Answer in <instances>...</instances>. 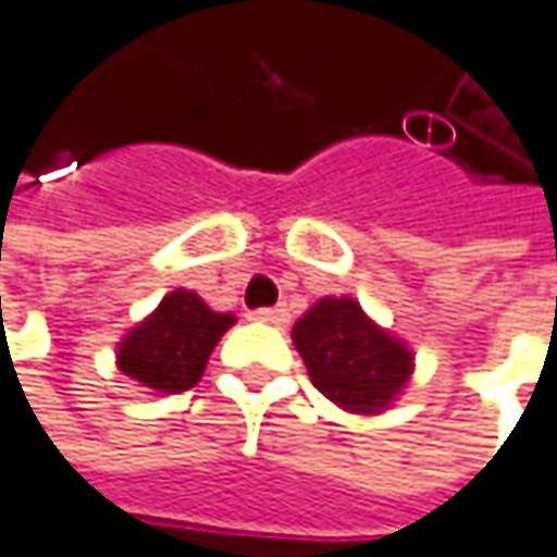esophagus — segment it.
Segmentation results:
<instances>
[{"label":"esophagus","mask_w":557,"mask_h":557,"mask_svg":"<svg viewBox=\"0 0 557 557\" xmlns=\"http://www.w3.org/2000/svg\"><path fill=\"white\" fill-rule=\"evenodd\" d=\"M253 320L259 323H272V326H285L288 323V307L278 304V307H262V310H253Z\"/></svg>","instance_id":"esophagus-1"}]
</instances>
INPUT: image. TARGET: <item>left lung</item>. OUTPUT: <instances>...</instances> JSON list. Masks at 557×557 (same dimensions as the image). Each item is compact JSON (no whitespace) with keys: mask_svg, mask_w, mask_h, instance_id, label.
I'll return each instance as SVG.
<instances>
[{"mask_svg":"<svg viewBox=\"0 0 557 557\" xmlns=\"http://www.w3.org/2000/svg\"><path fill=\"white\" fill-rule=\"evenodd\" d=\"M313 386L351 416L386 412L416 371L406 338L383 330L355 298H320L292 330Z\"/></svg>","mask_w":557,"mask_h":557,"instance_id":"obj_1","label":"left lung"}]
</instances>
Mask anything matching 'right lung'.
Listing matches in <instances>:
<instances>
[{
    "label": "right lung",
    "mask_w": 557,
    "mask_h": 557,
    "mask_svg": "<svg viewBox=\"0 0 557 557\" xmlns=\"http://www.w3.org/2000/svg\"><path fill=\"white\" fill-rule=\"evenodd\" d=\"M196 292L177 288L116 342V368L151 396H174L202 380L209 355L234 326Z\"/></svg>",
    "instance_id": "right-lung-1"
}]
</instances>
